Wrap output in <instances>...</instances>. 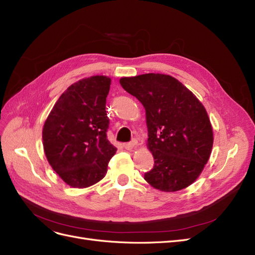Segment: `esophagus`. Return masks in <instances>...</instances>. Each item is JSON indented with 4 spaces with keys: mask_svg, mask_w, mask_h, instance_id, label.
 <instances>
[{
    "mask_svg": "<svg viewBox=\"0 0 255 255\" xmlns=\"http://www.w3.org/2000/svg\"><path fill=\"white\" fill-rule=\"evenodd\" d=\"M136 145H137V139H132L129 142L125 143V148L127 150H133L134 148H136Z\"/></svg>",
    "mask_w": 255,
    "mask_h": 255,
    "instance_id": "34e87169",
    "label": "esophagus"
}]
</instances>
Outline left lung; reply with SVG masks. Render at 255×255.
<instances>
[{"instance_id":"8db88e82","label":"left lung","mask_w":255,"mask_h":255,"mask_svg":"<svg viewBox=\"0 0 255 255\" xmlns=\"http://www.w3.org/2000/svg\"><path fill=\"white\" fill-rule=\"evenodd\" d=\"M121 86L145 110L148 148L154 166L144 180L161 191H177L194 183L213 148V128L201 102L166 74L122 78Z\"/></svg>"}]
</instances>
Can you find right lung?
<instances>
[{"label":"right lung","mask_w":255,"mask_h":255,"mask_svg":"<svg viewBox=\"0 0 255 255\" xmlns=\"http://www.w3.org/2000/svg\"><path fill=\"white\" fill-rule=\"evenodd\" d=\"M110 87L111 79L103 75L74 83L59 97L43 126L45 156L53 170L74 188L101 181L117 151L106 135Z\"/></svg>","instance_id":"add662e5"}]
</instances>
